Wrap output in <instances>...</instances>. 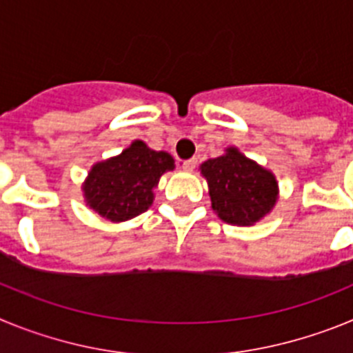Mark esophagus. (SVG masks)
<instances>
[{
	"instance_id": "34e87169",
	"label": "esophagus",
	"mask_w": 353,
	"mask_h": 353,
	"mask_svg": "<svg viewBox=\"0 0 353 353\" xmlns=\"http://www.w3.org/2000/svg\"><path fill=\"white\" fill-rule=\"evenodd\" d=\"M180 166H182V170L185 171H192L196 166H198V159H187V161L180 162Z\"/></svg>"
}]
</instances>
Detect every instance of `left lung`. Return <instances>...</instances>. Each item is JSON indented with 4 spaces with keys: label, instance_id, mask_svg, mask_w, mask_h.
<instances>
[{
    "label": "left lung",
    "instance_id": "1",
    "mask_svg": "<svg viewBox=\"0 0 353 353\" xmlns=\"http://www.w3.org/2000/svg\"><path fill=\"white\" fill-rule=\"evenodd\" d=\"M210 189L212 208L226 223L249 226L270 212L277 199V182L270 171L249 161L235 148L201 164Z\"/></svg>",
    "mask_w": 353,
    "mask_h": 353
}]
</instances>
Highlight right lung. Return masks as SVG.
I'll list each match as a JSON object with an SVG mask.
<instances>
[{
    "label": "right lung",
    "instance_id": "add662e5",
    "mask_svg": "<svg viewBox=\"0 0 353 353\" xmlns=\"http://www.w3.org/2000/svg\"><path fill=\"white\" fill-rule=\"evenodd\" d=\"M174 161L166 152L150 150L134 141L118 157L99 162L84 183L90 207L109 221L136 217L152 205L154 189L162 173L173 170Z\"/></svg>",
    "mask_w": 353,
    "mask_h": 353
}]
</instances>
